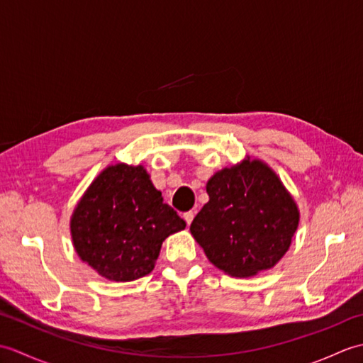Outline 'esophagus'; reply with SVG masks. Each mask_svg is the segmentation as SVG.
Returning a JSON list of instances; mask_svg holds the SVG:
<instances>
[{
    "instance_id": "esophagus-1",
    "label": "esophagus",
    "mask_w": 363,
    "mask_h": 363,
    "mask_svg": "<svg viewBox=\"0 0 363 363\" xmlns=\"http://www.w3.org/2000/svg\"><path fill=\"white\" fill-rule=\"evenodd\" d=\"M194 218H195V212H186V213H184V220H186V223H187V225L190 226V223L191 221H194Z\"/></svg>"
}]
</instances>
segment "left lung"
<instances>
[{"mask_svg": "<svg viewBox=\"0 0 363 363\" xmlns=\"http://www.w3.org/2000/svg\"><path fill=\"white\" fill-rule=\"evenodd\" d=\"M209 203L190 225L207 259L223 272L252 276L276 265L291 243L298 207L265 164L245 160L207 182Z\"/></svg>", "mask_w": 363, "mask_h": 363, "instance_id": "left-lung-1", "label": "left lung"}]
</instances>
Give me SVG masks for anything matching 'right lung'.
Here are the masks:
<instances>
[{"instance_id": "1", "label": "right lung", "mask_w": 363, "mask_h": 363, "mask_svg": "<svg viewBox=\"0 0 363 363\" xmlns=\"http://www.w3.org/2000/svg\"><path fill=\"white\" fill-rule=\"evenodd\" d=\"M184 228L186 221L164 203L142 165L106 168L72 218L76 252L117 282L150 274L162 242Z\"/></svg>"}]
</instances>
